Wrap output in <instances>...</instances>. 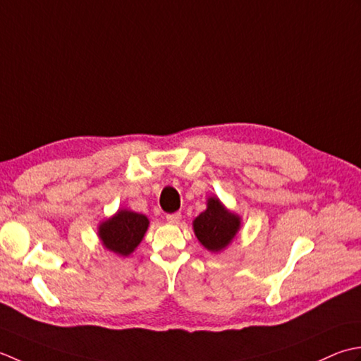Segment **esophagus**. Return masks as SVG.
<instances>
[{
	"label": "esophagus",
	"instance_id": "esophagus-1",
	"mask_svg": "<svg viewBox=\"0 0 361 361\" xmlns=\"http://www.w3.org/2000/svg\"><path fill=\"white\" fill-rule=\"evenodd\" d=\"M180 218H182V215H180L179 212H176V213H168V215H166V221L170 223V224H179Z\"/></svg>",
	"mask_w": 361,
	"mask_h": 361
}]
</instances>
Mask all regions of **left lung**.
Returning <instances> with one entry per match:
<instances>
[{
	"label": "left lung",
	"mask_w": 361,
	"mask_h": 361,
	"mask_svg": "<svg viewBox=\"0 0 361 361\" xmlns=\"http://www.w3.org/2000/svg\"><path fill=\"white\" fill-rule=\"evenodd\" d=\"M193 229L204 247L218 252L229 245L240 229V218L227 212L216 197H210L207 210L195 219Z\"/></svg>",
	"instance_id": "1"
}]
</instances>
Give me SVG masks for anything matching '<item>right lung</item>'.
I'll return each instance as SVG.
<instances>
[{"mask_svg":"<svg viewBox=\"0 0 361 361\" xmlns=\"http://www.w3.org/2000/svg\"><path fill=\"white\" fill-rule=\"evenodd\" d=\"M148 218L135 212L120 210L114 218L99 226V238L109 251L129 255L143 240L148 229Z\"/></svg>","mask_w":361,"mask_h":361,"instance_id":"1","label":"right lung"}]
</instances>
